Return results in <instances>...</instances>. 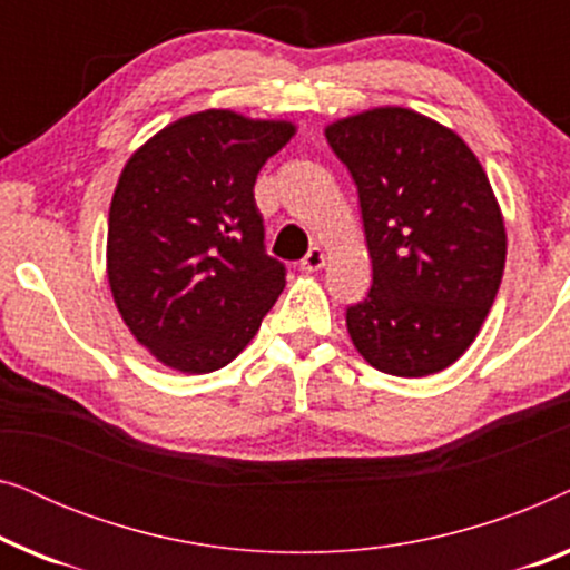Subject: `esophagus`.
Masks as SVG:
<instances>
[{"mask_svg":"<svg viewBox=\"0 0 570 570\" xmlns=\"http://www.w3.org/2000/svg\"><path fill=\"white\" fill-rule=\"evenodd\" d=\"M326 264V254H324V248H318V246H314V248H308V254L303 256V262H301V269L303 272H318Z\"/></svg>","mask_w":570,"mask_h":570,"instance_id":"34e87169","label":"esophagus"}]
</instances>
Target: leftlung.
<instances>
[{"label":"left lung","mask_w":570,"mask_h":570,"mask_svg":"<svg viewBox=\"0 0 570 570\" xmlns=\"http://www.w3.org/2000/svg\"><path fill=\"white\" fill-rule=\"evenodd\" d=\"M361 199L373 285L347 332L376 371L431 376L466 353L493 306L505 225L493 186L454 129L379 106L326 124Z\"/></svg>","instance_id":"8db88e82"}]
</instances>
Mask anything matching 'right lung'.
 Listing matches in <instances>:
<instances>
[{
  "label": "right lung",
  "mask_w": 570,
  "mask_h": 570,
  "mask_svg": "<svg viewBox=\"0 0 570 570\" xmlns=\"http://www.w3.org/2000/svg\"><path fill=\"white\" fill-rule=\"evenodd\" d=\"M295 135L285 119L207 108L131 153L108 209L106 275L131 337L181 373L228 365L275 306L254 184Z\"/></svg>",
  "instance_id": "right-lung-1"
}]
</instances>
